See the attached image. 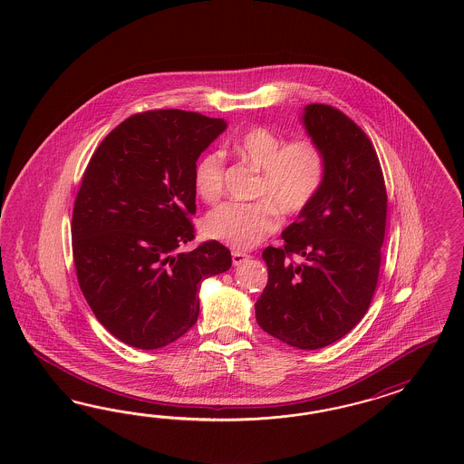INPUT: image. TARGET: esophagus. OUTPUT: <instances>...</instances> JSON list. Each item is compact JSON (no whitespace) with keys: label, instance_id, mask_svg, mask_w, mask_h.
<instances>
[{"label":"esophagus","instance_id":"obj_1","mask_svg":"<svg viewBox=\"0 0 464 464\" xmlns=\"http://www.w3.org/2000/svg\"><path fill=\"white\" fill-rule=\"evenodd\" d=\"M233 255V266H239V264H243L250 255H246V253L238 252V250H235V252L231 253Z\"/></svg>","mask_w":464,"mask_h":464}]
</instances>
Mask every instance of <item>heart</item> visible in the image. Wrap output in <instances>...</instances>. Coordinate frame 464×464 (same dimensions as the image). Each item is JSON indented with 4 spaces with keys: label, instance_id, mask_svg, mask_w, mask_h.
Listing matches in <instances>:
<instances>
[{
    "label": "heart",
    "instance_id": "b5f03b06",
    "mask_svg": "<svg viewBox=\"0 0 464 464\" xmlns=\"http://www.w3.org/2000/svg\"><path fill=\"white\" fill-rule=\"evenodd\" d=\"M239 160L260 169L255 197L250 204L225 202L204 219L206 237L218 239L235 250H250L274 235L279 216L293 218L306 211L320 194L326 177L324 148L308 136L284 142L272 129L252 127L231 142ZM223 156L211 151L202 156L194 169L197 197L214 204L223 196Z\"/></svg>",
    "mask_w": 464,
    "mask_h": 464
}]
</instances>
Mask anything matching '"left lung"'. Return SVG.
<instances>
[{"instance_id": "obj_1", "label": "left lung", "mask_w": 464, "mask_h": 464, "mask_svg": "<svg viewBox=\"0 0 464 464\" xmlns=\"http://www.w3.org/2000/svg\"><path fill=\"white\" fill-rule=\"evenodd\" d=\"M303 124L324 148L326 177L308 209L282 231L284 246L262 253L268 281L255 314L268 335L314 351L345 337L371 304L388 196L372 142L345 113L309 103Z\"/></svg>"}]
</instances>
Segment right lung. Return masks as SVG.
Instances as JSON below:
<instances>
[{
    "instance_id": "obj_1",
    "label": "right lung",
    "mask_w": 464,
    "mask_h": 464,
    "mask_svg": "<svg viewBox=\"0 0 464 464\" xmlns=\"http://www.w3.org/2000/svg\"><path fill=\"white\" fill-rule=\"evenodd\" d=\"M223 119L177 109L136 113L100 142L72 209V256L86 303L113 337L153 351L198 316L200 282L231 267V253L196 238L197 158Z\"/></svg>"
}]
</instances>
